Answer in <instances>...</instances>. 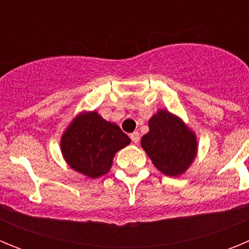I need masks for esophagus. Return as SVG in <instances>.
<instances>
[{
	"label": "esophagus",
	"mask_w": 249,
	"mask_h": 249,
	"mask_svg": "<svg viewBox=\"0 0 249 249\" xmlns=\"http://www.w3.org/2000/svg\"><path fill=\"white\" fill-rule=\"evenodd\" d=\"M129 137H131V140L133 143H138V142H140V133H138L137 131H135L133 133H131V136H129Z\"/></svg>",
	"instance_id": "34e87169"
}]
</instances>
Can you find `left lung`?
Listing matches in <instances>:
<instances>
[{"instance_id":"left-lung-1","label":"left lung","mask_w":249,"mask_h":249,"mask_svg":"<svg viewBox=\"0 0 249 249\" xmlns=\"http://www.w3.org/2000/svg\"><path fill=\"white\" fill-rule=\"evenodd\" d=\"M148 127L141 146L156 168L169 177L186 173L198 152L196 132L181 117L163 108L149 118Z\"/></svg>"}]
</instances>
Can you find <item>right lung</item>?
<instances>
[{
	"mask_svg": "<svg viewBox=\"0 0 249 249\" xmlns=\"http://www.w3.org/2000/svg\"><path fill=\"white\" fill-rule=\"evenodd\" d=\"M131 143L128 136L97 111H82L74 116L61 136V153L77 173L97 178L109 172L113 157Z\"/></svg>",
	"mask_w": 249,
	"mask_h": 249,
	"instance_id": "obj_1",
	"label": "right lung"
}]
</instances>
